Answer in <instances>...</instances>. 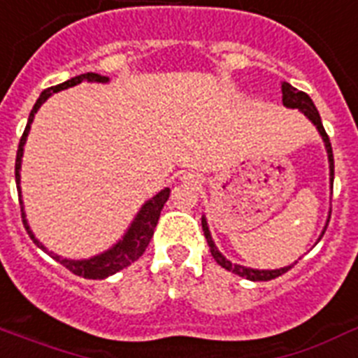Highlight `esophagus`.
Here are the masks:
<instances>
[{
    "label": "esophagus",
    "mask_w": 358,
    "mask_h": 358,
    "mask_svg": "<svg viewBox=\"0 0 358 358\" xmlns=\"http://www.w3.org/2000/svg\"><path fill=\"white\" fill-rule=\"evenodd\" d=\"M184 180H189V182H196V178H194V174H185Z\"/></svg>",
    "instance_id": "esophagus-1"
}]
</instances>
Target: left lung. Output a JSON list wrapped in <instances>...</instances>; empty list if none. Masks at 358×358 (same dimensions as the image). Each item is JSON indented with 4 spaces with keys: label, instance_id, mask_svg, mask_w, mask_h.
Masks as SVG:
<instances>
[{
    "label": "left lung",
    "instance_id": "1",
    "mask_svg": "<svg viewBox=\"0 0 358 358\" xmlns=\"http://www.w3.org/2000/svg\"><path fill=\"white\" fill-rule=\"evenodd\" d=\"M281 92H283L285 108L300 110L305 117L309 119L310 123L315 124L316 130H318V134L322 136V141H324V145H325V152H327V162H329V184H331V189H333V180H335V159H333V149H331L329 138H327V134H325L324 124H322V119H320V113H318V110H316L315 103H313V99H310L307 94H303V92H300V90H296L294 86H290L289 83L281 84ZM329 219H331V209H329V217H327V220H325V226H324V229H322V234H320V237H318V241L324 237L325 228H327V224H329ZM202 231H204L206 241H208V246H209V252H211V255H213V259L217 261V263H219L222 268L229 270V272H234V274L241 275V278H246V280H250V281L274 280V278L285 274L287 270H290L296 263H298V261H294V263L289 264V266H283V268H274V270L250 268V266H243V264L231 263V261L226 259L224 255L220 254L219 248H217V245H215L213 237H211V231H209L208 219H206L204 215H202ZM318 241H316V243H318Z\"/></svg>",
    "mask_w": 358,
    "mask_h": 358
}]
</instances>
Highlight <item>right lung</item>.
<instances>
[{"instance_id": "obj_1", "label": "right lung", "mask_w": 358, "mask_h": 358, "mask_svg": "<svg viewBox=\"0 0 358 358\" xmlns=\"http://www.w3.org/2000/svg\"><path fill=\"white\" fill-rule=\"evenodd\" d=\"M103 83L106 84L110 80L108 77H103V75H97V73H84V75H77V77L69 78L66 83L62 84H57L53 88H48L43 90L38 101L34 103L33 110L29 113V121H27V127L23 130V136L20 139V147H18V154H16V187H18V196H20V208H22V219H23V226L27 229L29 237L33 239L34 245L38 248H42L45 254H49L53 257L55 261H58L60 264H64L66 268L71 270L73 274L80 275V278H86V280H104V278H108V275L115 274L119 270L127 268L129 264H132L134 261H138L141 255H143L145 248L149 246L150 239H152L154 235V228L158 224V219H159V213H162V209H164L165 202L169 199V193L171 189L165 187L162 189L158 194H154L152 199H149L145 202L139 211L136 213L134 220L130 222V226L127 228L124 235L121 239L115 243L113 246H110L108 250H104L101 254L94 255V257H88V259H68V257H62V255L55 254V252H49L45 246L36 239V235L33 234V229L29 226V220L25 219L27 215H25V208H23V200H22V158H23V147H25V141H27V136H29V130H31V124H33V119H34V113L40 110L45 101L53 94L57 92H62V90H68L71 86H77L80 83Z\"/></svg>"}]
</instances>
